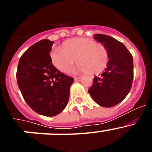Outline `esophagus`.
Segmentation results:
<instances>
[{
    "label": "esophagus",
    "mask_w": 152,
    "mask_h": 152,
    "mask_svg": "<svg viewBox=\"0 0 152 152\" xmlns=\"http://www.w3.org/2000/svg\"><path fill=\"white\" fill-rule=\"evenodd\" d=\"M80 78H81L80 77H74V79H75V81H78V80H80Z\"/></svg>",
    "instance_id": "1"
}]
</instances>
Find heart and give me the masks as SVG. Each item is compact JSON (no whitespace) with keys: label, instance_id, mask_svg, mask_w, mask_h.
I'll use <instances>...</instances> for the list:
<instances>
[{"label":"heart","instance_id":"b5f03b06","mask_svg":"<svg viewBox=\"0 0 152 152\" xmlns=\"http://www.w3.org/2000/svg\"><path fill=\"white\" fill-rule=\"evenodd\" d=\"M51 59L60 72L68 73L77 61L80 72L91 75L101 73L108 62V52L105 45L84 37L67 40L61 49H54Z\"/></svg>","mask_w":152,"mask_h":152}]
</instances>
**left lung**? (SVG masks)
Returning a JSON list of instances; mask_svg holds the SVG:
<instances>
[{"label": "left lung", "instance_id": "obj_1", "mask_svg": "<svg viewBox=\"0 0 152 152\" xmlns=\"http://www.w3.org/2000/svg\"><path fill=\"white\" fill-rule=\"evenodd\" d=\"M94 39L105 45L109 61L105 72L94 77L88 92L93 100L101 107H113L124 100L132 88V56L122 42L111 36L96 34Z\"/></svg>", "mask_w": 152, "mask_h": 152}]
</instances>
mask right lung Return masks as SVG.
Wrapping results in <instances>:
<instances>
[{"instance_id":"right-lung-1","label":"right lung","mask_w":152,"mask_h":152,"mask_svg":"<svg viewBox=\"0 0 152 152\" xmlns=\"http://www.w3.org/2000/svg\"><path fill=\"white\" fill-rule=\"evenodd\" d=\"M53 42L42 39L24 52L17 72L18 87L23 99L40 115L54 116L68 104L74 78L52 64L49 53Z\"/></svg>"}]
</instances>
